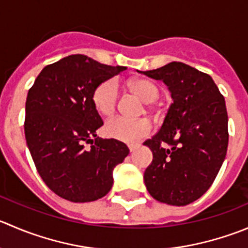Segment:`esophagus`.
<instances>
[{
	"label": "esophagus",
	"mask_w": 248,
	"mask_h": 248,
	"mask_svg": "<svg viewBox=\"0 0 248 248\" xmlns=\"http://www.w3.org/2000/svg\"><path fill=\"white\" fill-rule=\"evenodd\" d=\"M138 146H139V144H128V149H129V151H131V153H132V151L136 150Z\"/></svg>",
	"instance_id": "1"
}]
</instances>
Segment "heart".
<instances>
[{
	"label": "heart",
	"instance_id": "1",
	"mask_svg": "<svg viewBox=\"0 0 248 248\" xmlns=\"http://www.w3.org/2000/svg\"><path fill=\"white\" fill-rule=\"evenodd\" d=\"M127 88L133 94L140 98L148 109H151L153 103L160 95L157 85L149 78H133L128 81ZM119 100V91L116 83L112 80H107L94 88L92 94V103L94 109L100 115L109 116L114 114ZM151 131L150 122L146 119L129 120L117 116L108 120L104 126V133L109 138L124 143H133L149 136Z\"/></svg>",
	"mask_w": 248,
	"mask_h": 248
}]
</instances>
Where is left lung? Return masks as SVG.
<instances>
[{"instance_id": "left-lung-1", "label": "left lung", "mask_w": 248, "mask_h": 248, "mask_svg": "<svg viewBox=\"0 0 248 248\" xmlns=\"http://www.w3.org/2000/svg\"><path fill=\"white\" fill-rule=\"evenodd\" d=\"M141 74L162 80L173 99L160 131L144 141L154 156L146 189L160 202L189 205L210 189L227 155L224 97L210 75L180 62Z\"/></svg>"}]
</instances>
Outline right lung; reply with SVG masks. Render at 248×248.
<instances>
[{
  "label": "right lung",
  "instance_id": "obj_1",
  "mask_svg": "<svg viewBox=\"0 0 248 248\" xmlns=\"http://www.w3.org/2000/svg\"><path fill=\"white\" fill-rule=\"evenodd\" d=\"M124 70L73 54L43 68L29 90L26 143L38 174L60 198L90 202L105 196L115 166L129 154L122 141L97 137L103 120L92 103L94 88Z\"/></svg>",
  "mask_w": 248,
  "mask_h": 248
}]
</instances>
